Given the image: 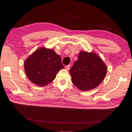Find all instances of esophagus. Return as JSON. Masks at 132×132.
Instances as JSON below:
<instances>
[{"mask_svg": "<svg viewBox=\"0 0 132 132\" xmlns=\"http://www.w3.org/2000/svg\"><path fill=\"white\" fill-rule=\"evenodd\" d=\"M70 65L69 64V65H66L65 66V68H66V69L67 70H69L70 69Z\"/></svg>", "mask_w": 132, "mask_h": 132, "instance_id": "obj_1", "label": "esophagus"}]
</instances>
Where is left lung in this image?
Returning a JSON list of instances; mask_svg holds the SVG:
<instances>
[{
	"label": "left lung",
	"instance_id": "8db88e82",
	"mask_svg": "<svg viewBox=\"0 0 132 132\" xmlns=\"http://www.w3.org/2000/svg\"><path fill=\"white\" fill-rule=\"evenodd\" d=\"M69 71L73 84L81 91H88L102 82L107 67L96 54L82 51Z\"/></svg>",
	"mask_w": 132,
	"mask_h": 132
}]
</instances>
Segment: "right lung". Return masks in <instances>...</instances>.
Instances as JSON below:
<instances>
[{"instance_id":"obj_1","label":"right lung","mask_w":132,"mask_h":132,"mask_svg":"<svg viewBox=\"0 0 132 132\" xmlns=\"http://www.w3.org/2000/svg\"><path fill=\"white\" fill-rule=\"evenodd\" d=\"M24 67L30 80L40 86L52 81L58 71L64 68L61 56L54 51L45 47L35 51L28 57Z\"/></svg>"}]
</instances>
